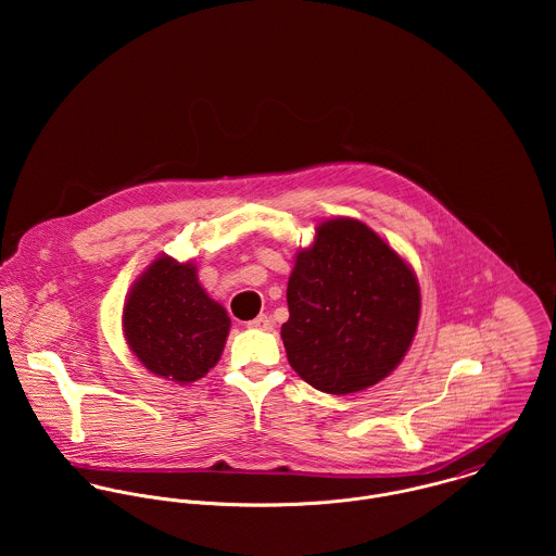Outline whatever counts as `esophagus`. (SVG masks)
I'll list each match as a JSON object with an SVG mask.
<instances>
[{
    "label": "esophagus",
    "mask_w": 556,
    "mask_h": 556,
    "mask_svg": "<svg viewBox=\"0 0 556 556\" xmlns=\"http://www.w3.org/2000/svg\"><path fill=\"white\" fill-rule=\"evenodd\" d=\"M248 327H250V329H263V331H269L274 325H271V318L267 317V315H258V317L252 318V320L248 323Z\"/></svg>",
    "instance_id": "obj_1"
}]
</instances>
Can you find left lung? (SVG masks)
<instances>
[{
    "mask_svg": "<svg viewBox=\"0 0 556 556\" xmlns=\"http://www.w3.org/2000/svg\"><path fill=\"white\" fill-rule=\"evenodd\" d=\"M282 342L291 368L318 392L346 396L386 379L419 320L413 269L370 227L333 218L317 227L287 287Z\"/></svg>",
    "mask_w": 556,
    "mask_h": 556,
    "instance_id": "obj_1",
    "label": "left lung"
}]
</instances>
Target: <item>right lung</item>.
<instances>
[{"label": "right lung", "instance_id": "obj_1", "mask_svg": "<svg viewBox=\"0 0 556 556\" xmlns=\"http://www.w3.org/2000/svg\"><path fill=\"white\" fill-rule=\"evenodd\" d=\"M231 318L197 278L192 263L162 254L132 285L124 333L139 362L175 383L199 381L223 355Z\"/></svg>", "mask_w": 556, "mask_h": 556}]
</instances>
